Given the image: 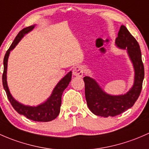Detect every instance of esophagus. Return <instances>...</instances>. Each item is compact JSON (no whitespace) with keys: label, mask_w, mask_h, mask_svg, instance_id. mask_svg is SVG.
<instances>
[{"label":"esophagus","mask_w":149,"mask_h":149,"mask_svg":"<svg viewBox=\"0 0 149 149\" xmlns=\"http://www.w3.org/2000/svg\"><path fill=\"white\" fill-rule=\"evenodd\" d=\"M73 74L76 77H82L83 76V69L81 66H77L73 69L72 71Z\"/></svg>","instance_id":"34e87169"}]
</instances>
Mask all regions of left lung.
Wrapping results in <instances>:
<instances>
[{
	"label": "left lung",
	"mask_w": 149,
	"mask_h": 149,
	"mask_svg": "<svg viewBox=\"0 0 149 149\" xmlns=\"http://www.w3.org/2000/svg\"><path fill=\"white\" fill-rule=\"evenodd\" d=\"M116 46L120 49L127 50L134 70V82L126 93L114 95L107 93L93 78L89 76L83 78L87 106L93 114L101 117H113L131 108L141 92L144 67L141 49L138 41L125 26H120L116 39Z\"/></svg>",
	"instance_id": "8db88e82"
}]
</instances>
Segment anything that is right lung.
Here are the masks:
<instances>
[{"instance_id": "obj_1", "label": "right lung", "mask_w": 149, "mask_h": 149, "mask_svg": "<svg viewBox=\"0 0 149 149\" xmlns=\"http://www.w3.org/2000/svg\"><path fill=\"white\" fill-rule=\"evenodd\" d=\"M36 25H32L31 26L24 28L21 31L14 41L11 44L10 47L6 52L3 59V85L5 90L8 99L10 101V104L13 108L18 112L19 114L24 115L27 118L33 121L38 122H49L56 118L60 112V107L62 104V95L64 90L67 87L70 81L72 79V72H69L65 76L56 84L55 87L52 91L51 95L47 98L45 102L36 105V106H31L26 105L21 103L16 100L12 96L8 86L7 83V68H8V60L10 52L16 47L20 41L26 34L29 33L34 29Z\"/></svg>"}]
</instances>
